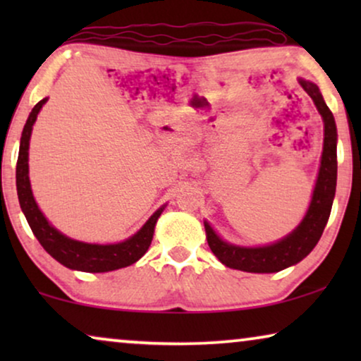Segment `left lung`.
<instances>
[{"label": "left lung", "instance_id": "left-lung-1", "mask_svg": "<svg viewBox=\"0 0 361 361\" xmlns=\"http://www.w3.org/2000/svg\"><path fill=\"white\" fill-rule=\"evenodd\" d=\"M299 83L312 98L324 118L322 161H320L319 177L315 182L309 210L293 233L278 243L258 246V248H243V246L225 243L215 235L212 226L205 224L207 241H209L212 253L228 268L246 271V273H278L304 259L317 245L327 225L335 197V185H337V126H335L332 111L325 105L322 93L319 92V87L302 78Z\"/></svg>", "mask_w": 361, "mask_h": 361}]
</instances>
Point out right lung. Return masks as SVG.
Returning <instances> with one entry per match:
<instances>
[{
  "label": "right lung",
  "instance_id": "obj_1",
  "mask_svg": "<svg viewBox=\"0 0 361 361\" xmlns=\"http://www.w3.org/2000/svg\"><path fill=\"white\" fill-rule=\"evenodd\" d=\"M47 98H44L32 108L31 115H29L26 125H24L21 146H19L18 166H16V187H18V199L21 204V209L26 215V220L31 226L32 233L36 235L39 243L42 248L57 259L59 263L67 266L71 269L85 271V273H106V271H115L120 268H126L133 263H136L142 255L149 248L152 235H154L156 221L159 219L161 212L164 207L154 212L151 219L142 225V228L133 235L131 238L116 245H90L82 243L67 238L61 231H57L52 225H49L46 216L39 210L32 197L31 184H29L27 176V156H29V140H31L32 125L36 121L37 113L41 110Z\"/></svg>",
  "mask_w": 361,
  "mask_h": 361
}]
</instances>
